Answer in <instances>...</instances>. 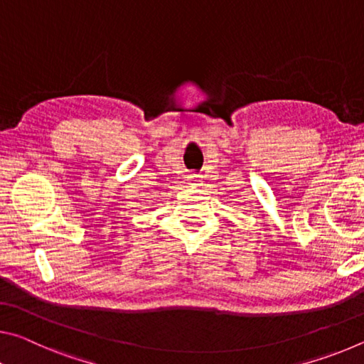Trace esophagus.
<instances>
[{
    "label": "esophagus",
    "instance_id": "34e87169",
    "mask_svg": "<svg viewBox=\"0 0 364 364\" xmlns=\"http://www.w3.org/2000/svg\"><path fill=\"white\" fill-rule=\"evenodd\" d=\"M191 181H199V180H202V175H197V173H193V175H189L188 176Z\"/></svg>",
    "mask_w": 364,
    "mask_h": 364
}]
</instances>
